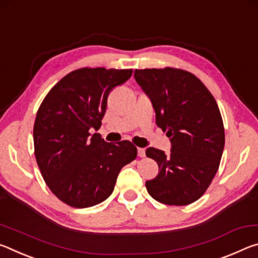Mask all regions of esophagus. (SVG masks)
<instances>
[{
    "mask_svg": "<svg viewBox=\"0 0 258 258\" xmlns=\"http://www.w3.org/2000/svg\"><path fill=\"white\" fill-rule=\"evenodd\" d=\"M138 157L139 158H144L145 157V150L144 149H141V147H138Z\"/></svg>",
    "mask_w": 258,
    "mask_h": 258,
    "instance_id": "34e87169",
    "label": "esophagus"
}]
</instances>
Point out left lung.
<instances>
[{"instance_id": "obj_1", "label": "left lung", "mask_w": 258, "mask_h": 258, "mask_svg": "<svg viewBox=\"0 0 258 258\" xmlns=\"http://www.w3.org/2000/svg\"><path fill=\"white\" fill-rule=\"evenodd\" d=\"M135 79L151 98L158 126L171 142L169 154L146 150V157L159 166L158 176L146 181L147 192L163 205L192 204L212 184L224 150L216 100L200 79L175 67L135 70Z\"/></svg>"}]
</instances>
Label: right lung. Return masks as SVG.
Wrapping results in <instances>:
<instances>
[{
	"label": "right lung",
	"instance_id": "add662e5",
	"mask_svg": "<svg viewBox=\"0 0 258 258\" xmlns=\"http://www.w3.org/2000/svg\"><path fill=\"white\" fill-rule=\"evenodd\" d=\"M133 70L83 67L50 89L34 122V153L50 191L73 208H88L111 196L117 175L137 157L132 142L106 143L99 134L109 91Z\"/></svg>",
	"mask_w": 258,
	"mask_h": 258
}]
</instances>
